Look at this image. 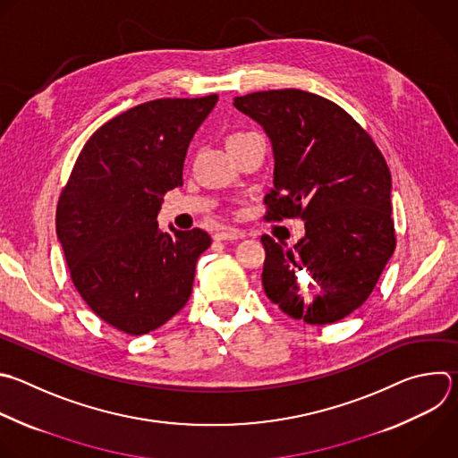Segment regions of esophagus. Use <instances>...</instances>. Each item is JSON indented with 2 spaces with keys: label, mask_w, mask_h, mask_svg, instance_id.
Here are the masks:
<instances>
[{
  "label": "esophagus",
  "mask_w": 458,
  "mask_h": 458,
  "mask_svg": "<svg viewBox=\"0 0 458 458\" xmlns=\"http://www.w3.org/2000/svg\"><path fill=\"white\" fill-rule=\"evenodd\" d=\"M244 237V233L241 230H235V228H221L214 233V239L216 241H233V239H241Z\"/></svg>",
  "instance_id": "1"
}]
</instances>
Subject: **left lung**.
<instances>
[{
  "label": "left lung",
  "instance_id": "obj_1",
  "mask_svg": "<svg viewBox=\"0 0 458 458\" xmlns=\"http://www.w3.org/2000/svg\"><path fill=\"white\" fill-rule=\"evenodd\" d=\"M233 106L259 122L273 145L264 219L306 221V235L293 248L260 237L267 298L311 326L349 317L395 250L392 180L381 150L345 109L310 91H255L235 97ZM301 274L314 278L308 297L297 293Z\"/></svg>",
  "mask_w": 458,
  "mask_h": 458
}]
</instances>
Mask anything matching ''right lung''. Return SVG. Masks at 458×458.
I'll return each instance as SVG.
<instances>
[{"label": "right lung", "mask_w": 458, "mask_h": 458, "mask_svg": "<svg viewBox=\"0 0 458 458\" xmlns=\"http://www.w3.org/2000/svg\"><path fill=\"white\" fill-rule=\"evenodd\" d=\"M217 98H158L111 118L61 192L55 228L73 285L125 335H147L183 310L212 244L199 228L164 233L157 217L164 194L183 185L189 143Z\"/></svg>", "instance_id": "1"}]
</instances>
